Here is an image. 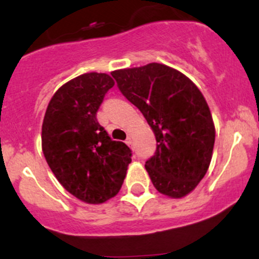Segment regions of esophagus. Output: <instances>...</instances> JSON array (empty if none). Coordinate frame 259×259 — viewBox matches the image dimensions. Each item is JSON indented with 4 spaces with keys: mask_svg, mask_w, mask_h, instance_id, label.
Wrapping results in <instances>:
<instances>
[{
    "mask_svg": "<svg viewBox=\"0 0 259 259\" xmlns=\"http://www.w3.org/2000/svg\"><path fill=\"white\" fill-rule=\"evenodd\" d=\"M125 143H126V144L129 145V146H132V145H133V139H132V137H127V138H126V142H125Z\"/></svg>",
    "mask_w": 259,
    "mask_h": 259,
    "instance_id": "1",
    "label": "esophagus"
}]
</instances>
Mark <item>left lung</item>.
<instances>
[{
    "label": "left lung",
    "instance_id": "left-lung-1",
    "mask_svg": "<svg viewBox=\"0 0 259 259\" xmlns=\"http://www.w3.org/2000/svg\"><path fill=\"white\" fill-rule=\"evenodd\" d=\"M111 75L155 134L156 150L145 161L153 185L168 197L187 195L204 178L215 139L204 96L182 72L156 62Z\"/></svg>",
    "mask_w": 259,
    "mask_h": 259
}]
</instances>
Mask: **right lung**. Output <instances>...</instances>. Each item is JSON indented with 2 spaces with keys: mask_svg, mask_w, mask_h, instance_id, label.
<instances>
[{
  "mask_svg": "<svg viewBox=\"0 0 259 259\" xmlns=\"http://www.w3.org/2000/svg\"><path fill=\"white\" fill-rule=\"evenodd\" d=\"M114 86L106 74L80 75L55 93L42 124V151L62 187L77 199L100 204L119 193L132 150L115 142L96 113Z\"/></svg>",
  "mask_w": 259,
  "mask_h": 259,
  "instance_id": "add662e5",
  "label": "right lung"
}]
</instances>
